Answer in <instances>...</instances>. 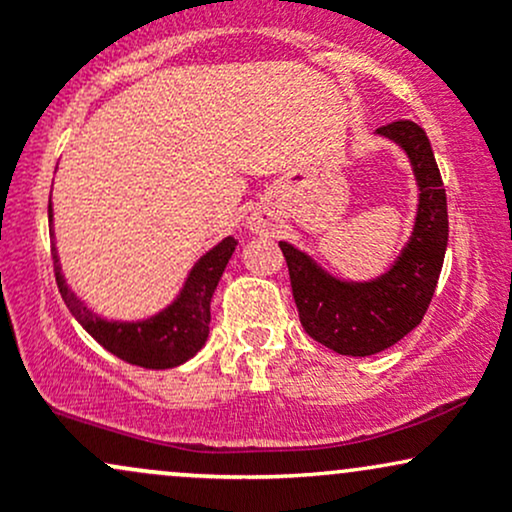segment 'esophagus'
<instances>
[{"instance_id": "1", "label": "esophagus", "mask_w": 512, "mask_h": 512, "mask_svg": "<svg viewBox=\"0 0 512 512\" xmlns=\"http://www.w3.org/2000/svg\"><path fill=\"white\" fill-rule=\"evenodd\" d=\"M250 226H252V231H257V233L264 231V223H262V221H252Z\"/></svg>"}]
</instances>
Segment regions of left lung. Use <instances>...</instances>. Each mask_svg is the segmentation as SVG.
<instances>
[{"label":"left lung","instance_id":"1","mask_svg":"<svg viewBox=\"0 0 512 512\" xmlns=\"http://www.w3.org/2000/svg\"><path fill=\"white\" fill-rule=\"evenodd\" d=\"M378 134L407 151L419 182L414 233L390 272L366 284L339 281L305 252L279 243L303 330L344 356L378 354L424 320L448 248V199L426 132L416 122L397 120Z\"/></svg>","mask_w":512,"mask_h":512}]
</instances>
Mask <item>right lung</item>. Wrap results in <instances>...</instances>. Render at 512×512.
Wrapping results in <instances>:
<instances>
[{"instance_id":"add662e5","label":"right lung","mask_w":512,"mask_h":512,"mask_svg":"<svg viewBox=\"0 0 512 512\" xmlns=\"http://www.w3.org/2000/svg\"><path fill=\"white\" fill-rule=\"evenodd\" d=\"M48 219L52 221V204H48ZM236 245V238H223L192 267L178 301H173L163 313L142 322H108L96 317L64 284L55 245H52V262H55L57 289L62 293V301L67 303L69 313L103 349L132 366L163 370L185 363L207 342L211 296L219 286L223 269L231 260Z\"/></svg>"}]
</instances>
